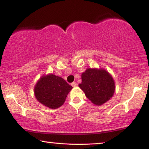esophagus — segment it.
I'll return each instance as SVG.
<instances>
[{
    "label": "esophagus",
    "mask_w": 149,
    "mask_h": 149,
    "mask_svg": "<svg viewBox=\"0 0 149 149\" xmlns=\"http://www.w3.org/2000/svg\"><path fill=\"white\" fill-rule=\"evenodd\" d=\"M71 85H72V87H76L77 85V84H76V82H73V83H72Z\"/></svg>",
    "instance_id": "obj_1"
}]
</instances>
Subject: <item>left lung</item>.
Masks as SVG:
<instances>
[{
  "label": "left lung",
  "instance_id": "left-lung-1",
  "mask_svg": "<svg viewBox=\"0 0 149 149\" xmlns=\"http://www.w3.org/2000/svg\"><path fill=\"white\" fill-rule=\"evenodd\" d=\"M81 81L79 87L94 104H103L114 94V80L104 69L87 68L82 73Z\"/></svg>",
  "mask_w": 149,
  "mask_h": 149
}]
</instances>
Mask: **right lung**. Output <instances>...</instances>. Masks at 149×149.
Here are the masks:
<instances>
[{
  "mask_svg": "<svg viewBox=\"0 0 149 149\" xmlns=\"http://www.w3.org/2000/svg\"><path fill=\"white\" fill-rule=\"evenodd\" d=\"M72 88L61 77L49 74L42 75L37 81L34 94L41 104L50 109H56L64 104Z\"/></svg>",
  "mask_w": 149,
  "mask_h": 149,
  "instance_id": "obj_1",
  "label": "right lung"
}]
</instances>
